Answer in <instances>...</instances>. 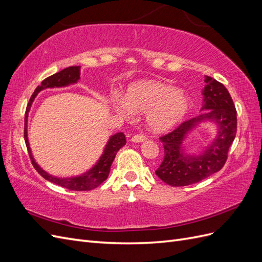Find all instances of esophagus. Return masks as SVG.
Instances as JSON below:
<instances>
[{
    "label": "esophagus",
    "mask_w": 262,
    "mask_h": 262,
    "mask_svg": "<svg viewBox=\"0 0 262 262\" xmlns=\"http://www.w3.org/2000/svg\"><path fill=\"white\" fill-rule=\"evenodd\" d=\"M146 140V138L142 134H137V136H133L131 138V141L134 142V143H140V142H144Z\"/></svg>",
    "instance_id": "34e87169"
}]
</instances>
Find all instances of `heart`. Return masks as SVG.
Instances as JSON below:
<instances>
[{
  "label": "heart",
  "instance_id": "1",
  "mask_svg": "<svg viewBox=\"0 0 262 262\" xmlns=\"http://www.w3.org/2000/svg\"><path fill=\"white\" fill-rule=\"evenodd\" d=\"M125 105L132 112L148 113V128L157 133L169 131L185 120L192 107L190 95L170 84L156 80H144L131 84L124 95ZM115 109L123 113L122 101Z\"/></svg>",
  "mask_w": 262,
  "mask_h": 262
}]
</instances>
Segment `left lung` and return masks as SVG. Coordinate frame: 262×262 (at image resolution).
Instances as JSON below:
<instances>
[{
	"mask_svg": "<svg viewBox=\"0 0 262 262\" xmlns=\"http://www.w3.org/2000/svg\"><path fill=\"white\" fill-rule=\"evenodd\" d=\"M204 82L200 110L203 113L160 138L165 155L155 173L172 187L195 184L221 170L236 136L237 113L231 95L223 84L210 76H205ZM202 122H211L216 125V137L199 152L189 154L185 141Z\"/></svg>",
	"mask_w": 262,
	"mask_h": 262,
	"instance_id": "8db88e82",
	"label": "left lung"
}]
</instances>
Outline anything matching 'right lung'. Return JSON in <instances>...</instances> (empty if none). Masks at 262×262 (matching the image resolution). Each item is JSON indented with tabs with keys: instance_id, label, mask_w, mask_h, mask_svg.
I'll use <instances>...</instances> for the list:
<instances>
[{
	"instance_id": "right-lung-1",
	"label": "right lung",
	"mask_w": 262,
	"mask_h": 262,
	"mask_svg": "<svg viewBox=\"0 0 262 262\" xmlns=\"http://www.w3.org/2000/svg\"><path fill=\"white\" fill-rule=\"evenodd\" d=\"M80 78H81V67H70L67 69H63L62 71H60V72L55 73L49 77H47L46 80L41 82L40 85L37 86V89L35 90L33 96L30 97L26 108L25 132H24V137H25V143L28 149L31 163H33L36 170L40 173L46 180L51 181L53 184L59 185L63 188L75 190V191H87V190H92L98 187L102 181H105L107 179L110 171V166H112L115 160L117 152L126 143L124 134L122 132H118V133H115L114 136L110 137L107 144L105 145L104 152H102L101 156L99 157V160L92 168H90L87 171L76 176L58 177V176L51 175L49 172H47L36 163L33 153H31V148L28 141V131H27L29 112H30L31 105H33L35 98L37 97V95L41 91L47 89H60V87H67L70 85L76 84Z\"/></svg>"
}]
</instances>
